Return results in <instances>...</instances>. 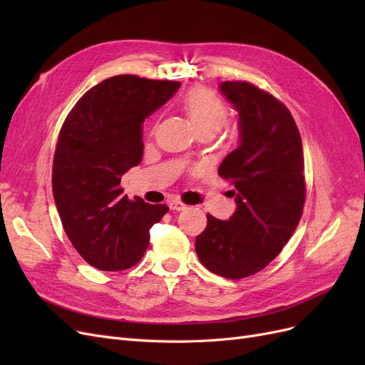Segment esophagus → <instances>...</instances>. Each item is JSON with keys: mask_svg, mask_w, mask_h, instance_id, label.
I'll return each mask as SVG.
<instances>
[{"mask_svg": "<svg viewBox=\"0 0 365 365\" xmlns=\"http://www.w3.org/2000/svg\"><path fill=\"white\" fill-rule=\"evenodd\" d=\"M169 208L175 210V212H181V210L187 208V205L182 204L181 201H178V200H172V201H169Z\"/></svg>", "mask_w": 365, "mask_h": 365, "instance_id": "esophagus-1", "label": "esophagus"}]
</instances>
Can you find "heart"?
Here are the masks:
<instances>
[{
    "label": "heart",
    "instance_id": "heart-1",
    "mask_svg": "<svg viewBox=\"0 0 365 365\" xmlns=\"http://www.w3.org/2000/svg\"><path fill=\"white\" fill-rule=\"evenodd\" d=\"M184 109L197 134L210 130L216 134L227 123V108L220 98L205 88H193L184 96Z\"/></svg>",
    "mask_w": 365,
    "mask_h": 365
}]
</instances>
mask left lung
Masks as SVG:
<instances>
[{"mask_svg":"<svg viewBox=\"0 0 365 365\" xmlns=\"http://www.w3.org/2000/svg\"><path fill=\"white\" fill-rule=\"evenodd\" d=\"M220 93L239 115V146L217 173L235 185L236 210L228 220L207 215L195 250L220 277L244 279L283 250L304 205V158L300 132L286 108L248 82H222Z\"/></svg>","mask_w":365,"mask_h":365,"instance_id":"obj_1","label":"left lung"}]
</instances>
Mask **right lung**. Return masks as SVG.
Here are the masks:
<instances>
[{
    "label": "right lung",
    "instance_id": "obj_1",
    "mask_svg": "<svg viewBox=\"0 0 365 365\" xmlns=\"http://www.w3.org/2000/svg\"><path fill=\"white\" fill-rule=\"evenodd\" d=\"M181 86L120 74L93 86L74 105L59 132L53 161V196L65 233L91 267H134L149 247V230L169 212L135 196L121 176L143 158V121Z\"/></svg>",
    "mask_w": 365,
    "mask_h": 365
}]
</instances>
